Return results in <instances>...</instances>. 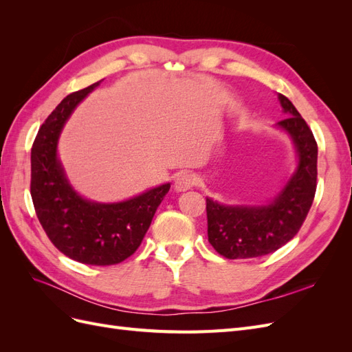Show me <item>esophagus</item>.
I'll return each mask as SVG.
<instances>
[{
  "label": "esophagus",
  "mask_w": 352,
  "mask_h": 352,
  "mask_svg": "<svg viewBox=\"0 0 352 352\" xmlns=\"http://www.w3.org/2000/svg\"><path fill=\"white\" fill-rule=\"evenodd\" d=\"M197 184V177L194 175H189V173H184V175H179L175 180V188L179 192H185V190L190 189L194 185Z\"/></svg>",
  "instance_id": "esophagus-1"
}]
</instances>
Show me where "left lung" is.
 Wrapping results in <instances>:
<instances>
[{
  "mask_svg": "<svg viewBox=\"0 0 352 352\" xmlns=\"http://www.w3.org/2000/svg\"><path fill=\"white\" fill-rule=\"evenodd\" d=\"M279 100L286 119L278 126L292 136L298 151V168L272 204L264 207L221 206L207 198L208 242L229 260L254 258L274 252L289 242L311 208L317 188V142L294 104Z\"/></svg>",
  "mask_w": 352,
  "mask_h": 352,
  "instance_id": "obj_1",
  "label": "left lung"
}]
</instances>
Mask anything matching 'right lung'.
<instances>
[{
  "label": "right lung",
  "mask_w": 352,
  "mask_h": 352,
  "mask_svg": "<svg viewBox=\"0 0 352 352\" xmlns=\"http://www.w3.org/2000/svg\"><path fill=\"white\" fill-rule=\"evenodd\" d=\"M100 82L67 95L39 127L30 153V195L42 229L60 252L83 264L113 265L140 247L170 184L119 204L85 201L70 188L57 141L74 107Z\"/></svg>",
  "instance_id": "obj_1"
}]
</instances>
